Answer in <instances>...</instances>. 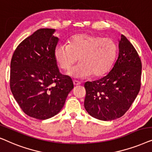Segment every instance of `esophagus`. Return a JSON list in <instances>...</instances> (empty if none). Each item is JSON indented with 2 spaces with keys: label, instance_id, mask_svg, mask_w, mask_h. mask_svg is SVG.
Here are the masks:
<instances>
[{
  "label": "esophagus",
  "instance_id": "1",
  "mask_svg": "<svg viewBox=\"0 0 152 152\" xmlns=\"http://www.w3.org/2000/svg\"><path fill=\"white\" fill-rule=\"evenodd\" d=\"M73 83H74V85L75 86H79V85H80V83L79 81H77V80H74V81H73Z\"/></svg>",
  "mask_w": 152,
  "mask_h": 152
}]
</instances>
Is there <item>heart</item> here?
Segmentation results:
<instances>
[{
	"instance_id": "1",
	"label": "heart",
	"mask_w": 152,
	"mask_h": 152,
	"mask_svg": "<svg viewBox=\"0 0 152 152\" xmlns=\"http://www.w3.org/2000/svg\"><path fill=\"white\" fill-rule=\"evenodd\" d=\"M117 52L115 42L111 38L87 33L76 34L68 44H60L54 50V57L62 69L68 71L78 62L70 74L78 78L92 75L101 77L112 67Z\"/></svg>"
}]
</instances>
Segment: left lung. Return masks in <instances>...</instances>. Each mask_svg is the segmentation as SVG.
<instances>
[{
  "mask_svg": "<svg viewBox=\"0 0 152 152\" xmlns=\"http://www.w3.org/2000/svg\"><path fill=\"white\" fill-rule=\"evenodd\" d=\"M142 62L137 50L124 35L119 41V56L110 72L99 80L86 82L84 106L100 120L120 118L129 110L141 86Z\"/></svg>",
  "mask_w": 152,
  "mask_h": 152,
  "instance_id": "left-lung-1",
  "label": "left lung"
}]
</instances>
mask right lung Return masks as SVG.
I'll list each match as a JSON object with an SVG mask.
<instances>
[{"instance_id": "1", "label": "right lung", "mask_w": 152, "mask_h": 152, "mask_svg": "<svg viewBox=\"0 0 152 152\" xmlns=\"http://www.w3.org/2000/svg\"><path fill=\"white\" fill-rule=\"evenodd\" d=\"M55 29L42 28L26 38L14 52L10 86L15 100L28 116L46 120L63 108L72 80L60 74L54 57Z\"/></svg>"}]
</instances>
